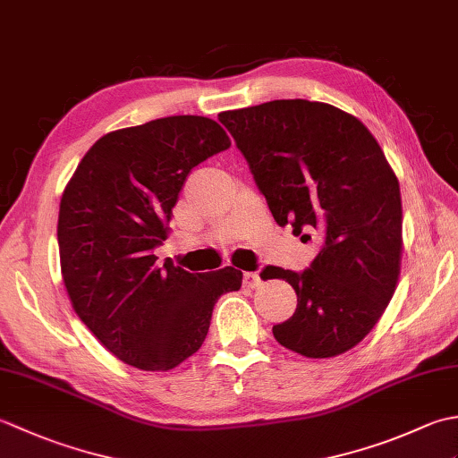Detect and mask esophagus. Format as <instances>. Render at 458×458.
Here are the masks:
<instances>
[{
	"mask_svg": "<svg viewBox=\"0 0 458 458\" xmlns=\"http://www.w3.org/2000/svg\"><path fill=\"white\" fill-rule=\"evenodd\" d=\"M244 285L248 289H256L261 285V277L256 274V271H248V274H244Z\"/></svg>",
	"mask_w": 458,
	"mask_h": 458,
	"instance_id": "esophagus-1",
	"label": "esophagus"
}]
</instances>
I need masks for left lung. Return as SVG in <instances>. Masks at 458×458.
I'll use <instances>...</instances> for the list:
<instances>
[{
	"instance_id": "left-lung-1",
	"label": "left lung",
	"mask_w": 458,
	"mask_h": 458,
	"mask_svg": "<svg viewBox=\"0 0 458 458\" xmlns=\"http://www.w3.org/2000/svg\"><path fill=\"white\" fill-rule=\"evenodd\" d=\"M279 226L323 248L303 274L269 266L297 309L274 327L281 346L333 358L362 343L390 303L402 267L400 182L366 125L335 106L274 100L218 114Z\"/></svg>"
}]
</instances>
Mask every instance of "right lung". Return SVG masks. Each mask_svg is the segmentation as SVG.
<instances>
[{"label":"right lung","mask_w":458,"mask_h":458,"mask_svg":"<svg viewBox=\"0 0 458 458\" xmlns=\"http://www.w3.org/2000/svg\"><path fill=\"white\" fill-rule=\"evenodd\" d=\"M230 145L210 118L169 115L106 133L64 187L56 238L68 299L125 364L179 366L202 346L218 297L242 287L234 267L189 274L153 254L189 173Z\"/></svg>","instance_id":"1"}]
</instances>
